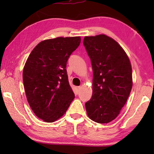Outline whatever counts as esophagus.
Masks as SVG:
<instances>
[{
	"mask_svg": "<svg viewBox=\"0 0 154 154\" xmlns=\"http://www.w3.org/2000/svg\"><path fill=\"white\" fill-rule=\"evenodd\" d=\"M81 88H82L81 86H77V87H76V90H77V91L78 92H79V91H80V90H81Z\"/></svg>",
	"mask_w": 154,
	"mask_h": 154,
	"instance_id": "obj_1",
	"label": "esophagus"
}]
</instances>
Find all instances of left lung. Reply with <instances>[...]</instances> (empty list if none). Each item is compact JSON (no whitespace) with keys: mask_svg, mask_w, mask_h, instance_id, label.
Instances as JSON below:
<instances>
[{"mask_svg":"<svg viewBox=\"0 0 154 154\" xmlns=\"http://www.w3.org/2000/svg\"><path fill=\"white\" fill-rule=\"evenodd\" d=\"M83 45L93 69V93L85 103L89 118L100 124L118 117L132 87V66L123 48L109 36H85Z\"/></svg>","mask_w":154,"mask_h":154,"instance_id":"8db88e82","label":"left lung"}]
</instances>
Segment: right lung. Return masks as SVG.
Masks as SVG:
<instances>
[{
    "mask_svg": "<svg viewBox=\"0 0 154 154\" xmlns=\"http://www.w3.org/2000/svg\"><path fill=\"white\" fill-rule=\"evenodd\" d=\"M80 36L41 41L31 51L23 70L27 100L34 113L46 122L60 118L75 98L66 62L79 47Z\"/></svg>",
    "mask_w": 154,
    "mask_h": 154,
    "instance_id": "right-lung-1",
    "label": "right lung"
}]
</instances>
